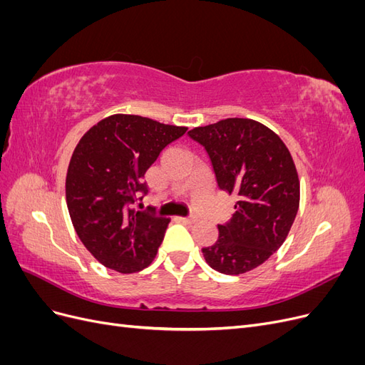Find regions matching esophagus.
<instances>
[{
	"label": "esophagus",
	"mask_w": 365,
	"mask_h": 365,
	"mask_svg": "<svg viewBox=\"0 0 365 365\" xmlns=\"http://www.w3.org/2000/svg\"><path fill=\"white\" fill-rule=\"evenodd\" d=\"M181 220L184 224H193V222H196L197 217L196 216H187V217H181Z\"/></svg>",
	"instance_id": "34e87169"
}]
</instances>
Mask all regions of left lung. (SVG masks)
I'll return each mask as SVG.
<instances>
[{"label":"left lung","instance_id":"8db88e82","mask_svg":"<svg viewBox=\"0 0 365 365\" xmlns=\"http://www.w3.org/2000/svg\"><path fill=\"white\" fill-rule=\"evenodd\" d=\"M212 163L219 190L237 196L235 215L202 248L215 271L237 275L257 268L288 236L300 204L291 153L271 129L250 118H225L187 132Z\"/></svg>","mask_w":365,"mask_h":365}]
</instances>
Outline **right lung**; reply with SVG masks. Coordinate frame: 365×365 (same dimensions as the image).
Segmentation results:
<instances>
[{
	"label": "right lung",
	"mask_w": 365,
	"mask_h": 365,
	"mask_svg": "<svg viewBox=\"0 0 365 365\" xmlns=\"http://www.w3.org/2000/svg\"><path fill=\"white\" fill-rule=\"evenodd\" d=\"M185 130L115 114L98 121L76 146L65 182L70 217L82 244L106 268L130 274L155 259L170 219L135 204L149 195L146 170Z\"/></svg>",
	"instance_id": "add662e5"
}]
</instances>
